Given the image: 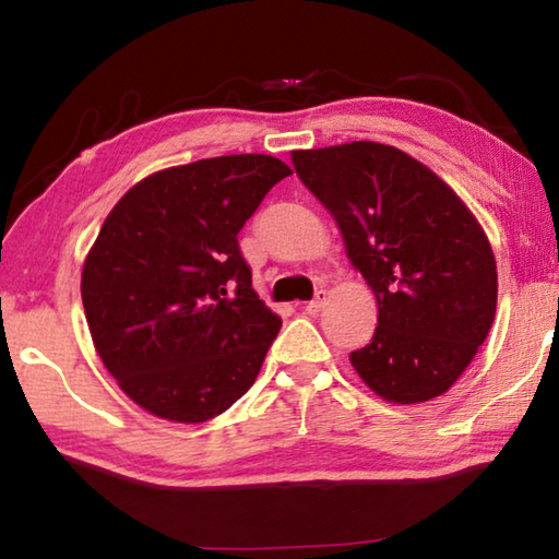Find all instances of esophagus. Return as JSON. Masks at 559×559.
Masks as SVG:
<instances>
[{
    "instance_id": "34e87169",
    "label": "esophagus",
    "mask_w": 559,
    "mask_h": 559,
    "mask_svg": "<svg viewBox=\"0 0 559 559\" xmlns=\"http://www.w3.org/2000/svg\"><path fill=\"white\" fill-rule=\"evenodd\" d=\"M325 300H328V293H325V290H318V293H316V298H313V300H308V302H306V313H310V316H316V313H318V310L325 306Z\"/></svg>"
}]
</instances>
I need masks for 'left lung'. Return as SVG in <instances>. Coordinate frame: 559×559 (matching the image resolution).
I'll use <instances>...</instances> for the list:
<instances>
[{"instance_id": "1", "label": "left lung", "mask_w": 559, "mask_h": 559, "mask_svg": "<svg viewBox=\"0 0 559 559\" xmlns=\"http://www.w3.org/2000/svg\"><path fill=\"white\" fill-rule=\"evenodd\" d=\"M293 167L335 216L349 261L374 290V335L349 353L357 374L396 404L447 392L496 318V259L476 216L392 145L296 150Z\"/></svg>"}]
</instances>
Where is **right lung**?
<instances>
[{
  "mask_svg": "<svg viewBox=\"0 0 559 559\" xmlns=\"http://www.w3.org/2000/svg\"><path fill=\"white\" fill-rule=\"evenodd\" d=\"M288 175L271 155L197 159L145 177L103 222L83 308L103 365L150 414L214 419L257 380L281 318L236 236Z\"/></svg>",
  "mask_w": 559,
  "mask_h": 559,
  "instance_id": "add662e5",
  "label": "right lung"
}]
</instances>
